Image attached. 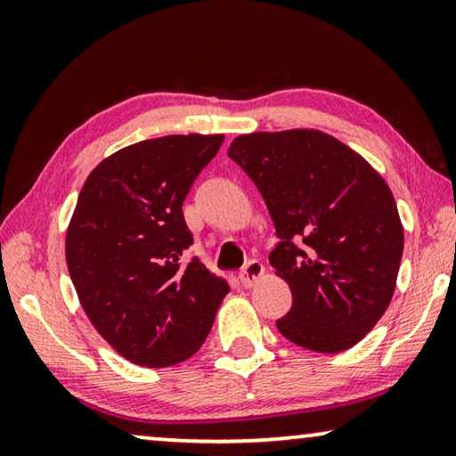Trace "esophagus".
<instances>
[{
    "mask_svg": "<svg viewBox=\"0 0 456 456\" xmlns=\"http://www.w3.org/2000/svg\"><path fill=\"white\" fill-rule=\"evenodd\" d=\"M264 272H265V269H264V265H261V261L251 259V261H247V265L241 269V273H239V280H241L245 288H251V285H256L261 280Z\"/></svg>",
    "mask_w": 456,
    "mask_h": 456,
    "instance_id": "esophagus-1",
    "label": "esophagus"
}]
</instances>
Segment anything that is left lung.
<instances>
[{"mask_svg":"<svg viewBox=\"0 0 456 456\" xmlns=\"http://www.w3.org/2000/svg\"><path fill=\"white\" fill-rule=\"evenodd\" d=\"M227 154L256 183L280 237L269 264L293 302L277 330L314 352L352 348L396 288L404 231L388 184L314 128L241 134Z\"/></svg>","mask_w":456,"mask_h":456,"instance_id":"8db88e82","label":"left lung"}]
</instances>
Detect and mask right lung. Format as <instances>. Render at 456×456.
I'll return each instance as SVG.
<instances>
[{"label":"right lung","instance_id":"add662e5","mask_svg":"<svg viewBox=\"0 0 456 456\" xmlns=\"http://www.w3.org/2000/svg\"><path fill=\"white\" fill-rule=\"evenodd\" d=\"M223 134L151 138L110 154L88 175L66 233V264L92 326L122 358L163 368L209 336L229 283L197 257L183 217Z\"/></svg>","mask_w":456,"mask_h":456}]
</instances>
